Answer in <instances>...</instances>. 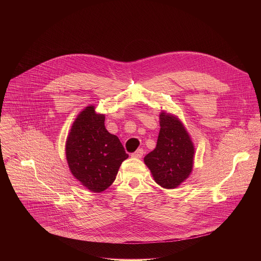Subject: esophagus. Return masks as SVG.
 Returning <instances> with one entry per match:
<instances>
[{"instance_id": "34e87169", "label": "esophagus", "mask_w": 261, "mask_h": 261, "mask_svg": "<svg viewBox=\"0 0 261 261\" xmlns=\"http://www.w3.org/2000/svg\"><path fill=\"white\" fill-rule=\"evenodd\" d=\"M144 155V149H137L135 152H133L132 153V156H134V158H142Z\"/></svg>"}]
</instances>
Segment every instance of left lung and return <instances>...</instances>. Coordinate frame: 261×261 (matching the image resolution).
Returning <instances> with one entry per match:
<instances>
[{"mask_svg":"<svg viewBox=\"0 0 261 261\" xmlns=\"http://www.w3.org/2000/svg\"><path fill=\"white\" fill-rule=\"evenodd\" d=\"M160 124L156 147L144 160L160 186L174 189L184 182L192 172L194 146L177 117L162 112Z\"/></svg>","mask_w":261,"mask_h":261,"instance_id":"obj_1","label":"left lung"}]
</instances>
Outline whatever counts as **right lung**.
<instances>
[{
    "label": "right lung",
    "instance_id": "obj_1",
    "mask_svg": "<svg viewBox=\"0 0 261 261\" xmlns=\"http://www.w3.org/2000/svg\"><path fill=\"white\" fill-rule=\"evenodd\" d=\"M105 115L87 107L77 116L66 142V159L75 178L92 192L112 185L128 158L118 138L105 126Z\"/></svg>",
    "mask_w": 261,
    "mask_h": 261
}]
</instances>
